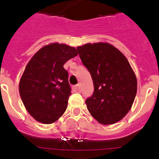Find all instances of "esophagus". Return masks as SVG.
<instances>
[{
  "label": "esophagus",
  "mask_w": 159,
  "mask_h": 159,
  "mask_svg": "<svg viewBox=\"0 0 159 159\" xmlns=\"http://www.w3.org/2000/svg\"><path fill=\"white\" fill-rule=\"evenodd\" d=\"M72 88L75 92H80V84H77V85L73 86Z\"/></svg>",
  "instance_id": "obj_1"
}]
</instances>
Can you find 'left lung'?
Segmentation results:
<instances>
[{
  "label": "left lung",
  "instance_id": "1",
  "mask_svg": "<svg viewBox=\"0 0 159 159\" xmlns=\"http://www.w3.org/2000/svg\"><path fill=\"white\" fill-rule=\"evenodd\" d=\"M76 49L93 80L94 92L85 101L88 111L103 125L117 123L128 113L137 92L128 60L107 43H87Z\"/></svg>",
  "mask_w": 159,
  "mask_h": 159
}]
</instances>
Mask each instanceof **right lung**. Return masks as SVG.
I'll use <instances>...</instances> for the list:
<instances>
[{
  "label": "right lung",
  "mask_w": 159,
  "mask_h": 159,
  "mask_svg": "<svg viewBox=\"0 0 159 159\" xmlns=\"http://www.w3.org/2000/svg\"><path fill=\"white\" fill-rule=\"evenodd\" d=\"M77 55L75 48L51 43L40 48L27 64L20 81V95L36 121L50 124L66 111L71 89L64 64Z\"/></svg>",
  "instance_id": "1"
}]
</instances>
